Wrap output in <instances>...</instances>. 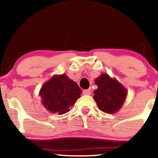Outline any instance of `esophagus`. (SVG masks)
<instances>
[{"mask_svg":"<svg viewBox=\"0 0 158 158\" xmlns=\"http://www.w3.org/2000/svg\"><path fill=\"white\" fill-rule=\"evenodd\" d=\"M82 94H84V95H90V89H87V90H83Z\"/></svg>","mask_w":158,"mask_h":158,"instance_id":"obj_1","label":"esophagus"}]
</instances>
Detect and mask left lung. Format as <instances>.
<instances>
[{
  "instance_id": "8db88e82",
  "label": "left lung",
  "mask_w": 158,
  "mask_h": 158,
  "mask_svg": "<svg viewBox=\"0 0 158 158\" xmlns=\"http://www.w3.org/2000/svg\"><path fill=\"white\" fill-rule=\"evenodd\" d=\"M95 84L98 88L94 91V99L99 110L108 114L118 111L126 99L127 91L124 87L108 74H102Z\"/></svg>"
}]
</instances>
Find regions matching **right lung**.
<instances>
[{"instance_id":"add662e5","label":"right lung","mask_w":158,"mask_h":158,"mask_svg":"<svg viewBox=\"0 0 158 158\" xmlns=\"http://www.w3.org/2000/svg\"><path fill=\"white\" fill-rule=\"evenodd\" d=\"M82 93L77 82L64 74L54 76L40 91L42 103L49 111L58 114L68 112Z\"/></svg>"}]
</instances>
